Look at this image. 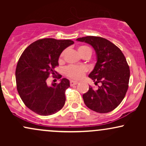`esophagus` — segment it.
I'll list each match as a JSON object with an SVG mask.
<instances>
[{
  "label": "esophagus",
  "mask_w": 146,
  "mask_h": 146,
  "mask_svg": "<svg viewBox=\"0 0 146 146\" xmlns=\"http://www.w3.org/2000/svg\"><path fill=\"white\" fill-rule=\"evenodd\" d=\"M78 84V82L77 81H74V80H71V81H70V85H71V86H74V85Z\"/></svg>",
  "instance_id": "34e87169"
}]
</instances>
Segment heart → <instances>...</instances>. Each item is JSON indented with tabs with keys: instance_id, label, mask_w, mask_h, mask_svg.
I'll list each match as a JSON object with an SVG mask.
<instances>
[{
	"instance_id": "b5f03b06",
	"label": "heart",
	"mask_w": 146,
	"mask_h": 146,
	"mask_svg": "<svg viewBox=\"0 0 146 146\" xmlns=\"http://www.w3.org/2000/svg\"><path fill=\"white\" fill-rule=\"evenodd\" d=\"M79 53L82 56L86 53H90L91 54V49L87 46H80L78 48ZM64 56V52L61 53L60 57V60L62 59ZM87 71V68L85 66L83 65H68L64 70V73L66 76L72 79H78L82 78L84 75Z\"/></svg>"
}]
</instances>
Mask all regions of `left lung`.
<instances>
[{
    "instance_id": "1",
    "label": "left lung",
    "mask_w": 146,
    "mask_h": 146,
    "mask_svg": "<svg viewBox=\"0 0 146 146\" xmlns=\"http://www.w3.org/2000/svg\"><path fill=\"white\" fill-rule=\"evenodd\" d=\"M77 41L91 45L97 56L96 64L88 77L100 86L98 89L89 86L82 96L84 104L97 113H109L120 104L128 90L130 68L126 59L120 48L105 38L86 36Z\"/></svg>"
}]
</instances>
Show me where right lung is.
Here are the masks:
<instances>
[{"mask_svg": "<svg viewBox=\"0 0 146 146\" xmlns=\"http://www.w3.org/2000/svg\"><path fill=\"white\" fill-rule=\"evenodd\" d=\"M71 40L43 38L31 44L22 53L16 69V87L25 106L43 116L53 115L62 108L66 101L65 91L70 86L69 80H60L59 84H46L49 75L60 79L55 71L59 65L61 53L73 44Z\"/></svg>", "mask_w": 146, "mask_h": 146, "instance_id": "obj_1", "label": "right lung"}]
</instances>
